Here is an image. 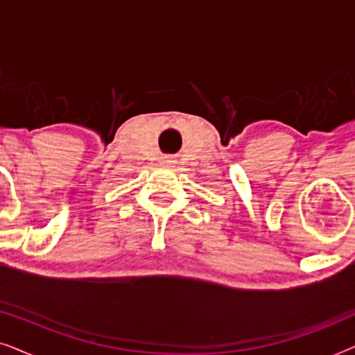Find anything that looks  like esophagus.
<instances>
[{
	"label": "esophagus",
	"instance_id": "1",
	"mask_svg": "<svg viewBox=\"0 0 355 355\" xmlns=\"http://www.w3.org/2000/svg\"><path fill=\"white\" fill-rule=\"evenodd\" d=\"M163 164H164V166H171V164H174V159L173 158H164Z\"/></svg>",
	"mask_w": 355,
	"mask_h": 355
}]
</instances>
